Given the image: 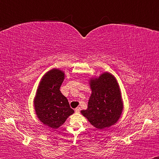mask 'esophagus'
I'll list each match as a JSON object with an SVG mask.
<instances>
[{
  "mask_svg": "<svg viewBox=\"0 0 159 159\" xmlns=\"http://www.w3.org/2000/svg\"><path fill=\"white\" fill-rule=\"evenodd\" d=\"M80 111V107H77V108H76V109H75V112L76 113H79Z\"/></svg>",
  "mask_w": 159,
  "mask_h": 159,
  "instance_id": "esophagus-1",
  "label": "esophagus"
}]
</instances>
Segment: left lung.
<instances>
[{
  "label": "left lung",
  "mask_w": 159,
  "mask_h": 159,
  "mask_svg": "<svg viewBox=\"0 0 159 159\" xmlns=\"http://www.w3.org/2000/svg\"><path fill=\"white\" fill-rule=\"evenodd\" d=\"M89 84L91 94L82 115L97 129L110 127L119 120L124 108L118 83L112 74L105 72L91 78Z\"/></svg>",
  "instance_id": "obj_1"
}]
</instances>
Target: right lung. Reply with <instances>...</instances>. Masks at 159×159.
I'll list each match as a JSON object with an SVG mask.
<instances>
[{
  "mask_svg": "<svg viewBox=\"0 0 159 159\" xmlns=\"http://www.w3.org/2000/svg\"><path fill=\"white\" fill-rule=\"evenodd\" d=\"M64 79L65 73L59 69L47 72L41 80L33 101L39 120L50 128H59L74 112L59 90Z\"/></svg>",
  "mask_w": 159,
  "mask_h": 159,
  "instance_id": "add662e5",
  "label": "right lung"
}]
</instances>
